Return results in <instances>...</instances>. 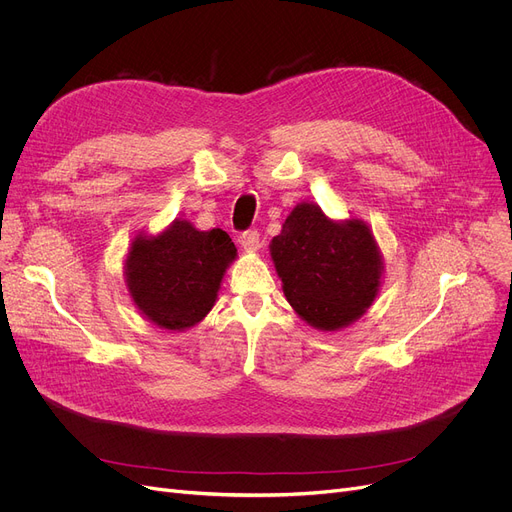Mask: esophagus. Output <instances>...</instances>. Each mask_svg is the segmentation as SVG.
I'll list each match as a JSON object with an SVG mask.
<instances>
[{
	"instance_id": "1",
	"label": "esophagus",
	"mask_w": 512,
	"mask_h": 512,
	"mask_svg": "<svg viewBox=\"0 0 512 512\" xmlns=\"http://www.w3.org/2000/svg\"><path fill=\"white\" fill-rule=\"evenodd\" d=\"M238 242H240V247L245 249V251H257L261 247V240H259V232L257 230L242 232Z\"/></svg>"
}]
</instances>
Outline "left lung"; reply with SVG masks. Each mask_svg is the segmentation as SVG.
Returning a JSON list of instances; mask_svg holds the SVG:
<instances>
[{"instance_id": "left-lung-1", "label": "left lung", "mask_w": 512, "mask_h": 512, "mask_svg": "<svg viewBox=\"0 0 512 512\" xmlns=\"http://www.w3.org/2000/svg\"><path fill=\"white\" fill-rule=\"evenodd\" d=\"M270 247L288 303L313 328L348 326L378 294L382 255L359 220L338 224L317 205L301 203Z\"/></svg>"}]
</instances>
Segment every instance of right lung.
I'll use <instances>...</instances> for the list:
<instances>
[{
  "mask_svg": "<svg viewBox=\"0 0 512 512\" xmlns=\"http://www.w3.org/2000/svg\"><path fill=\"white\" fill-rule=\"evenodd\" d=\"M234 257L224 230L201 232L176 220L157 236L134 238L126 259L130 297L159 328L186 330L211 311Z\"/></svg>",
  "mask_w": 512,
  "mask_h": 512,
  "instance_id": "obj_1",
  "label": "right lung"
}]
</instances>
